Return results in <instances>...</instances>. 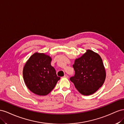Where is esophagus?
Returning a JSON list of instances; mask_svg holds the SVG:
<instances>
[{
	"label": "esophagus",
	"instance_id": "1",
	"mask_svg": "<svg viewBox=\"0 0 124 124\" xmlns=\"http://www.w3.org/2000/svg\"><path fill=\"white\" fill-rule=\"evenodd\" d=\"M63 77H64V78H68V75H66V74H65L64 76H63Z\"/></svg>",
	"mask_w": 124,
	"mask_h": 124
}]
</instances>
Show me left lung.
<instances>
[{"label":"left lung","mask_w":124,"mask_h":124,"mask_svg":"<svg viewBox=\"0 0 124 124\" xmlns=\"http://www.w3.org/2000/svg\"><path fill=\"white\" fill-rule=\"evenodd\" d=\"M73 67L75 75L70 79L82 94H93L103 85L106 77L103 63L100 56L93 51L87 50L75 60Z\"/></svg>","instance_id":"8db88e82"}]
</instances>
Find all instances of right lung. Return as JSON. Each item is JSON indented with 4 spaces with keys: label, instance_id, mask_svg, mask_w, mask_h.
I'll list each match as a JSON object with an SVG mask.
<instances>
[{
    "label": "right lung",
    "instance_id": "add662e5",
    "mask_svg": "<svg viewBox=\"0 0 124 124\" xmlns=\"http://www.w3.org/2000/svg\"><path fill=\"white\" fill-rule=\"evenodd\" d=\"M51 58L44 54L35 53L24 65L23 75L24 82L34 93L46 95L54 89L60 79L51 65Z\"/></svg>",
    "mask_w": 124,
    "mask_h": 124
}]
</instances>
